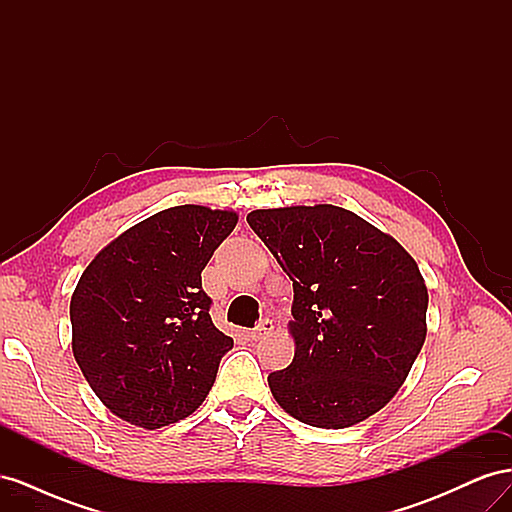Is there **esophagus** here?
<instances>
[{"label":"esophagus","mask_w":512,"mask_h":512,"mask_svg":"<svg viewBox=\"0 0 512 512\" xmlns=\"http://www.w3.org/2000/svg\"><path fill=\"white\" fill-rule=\"evenodd\" d=\"M271 331H273V322H271L269 318H265L262 322H258L256 327L250 331V339H254V342H256V339H262V337H265V335L271 333Z\"/></svg>","instance_id":"obj_1"}]
</instances>
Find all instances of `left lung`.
Segmentation results:
<instances>
[{"label":"left lung","instance_id":"8db88e82","mask_svg":"<svg viewBox=\"0 0 512 512\" xmlns=\"http://www.w3.org/2000/svg\"><path fill=\"white\" fill-rule=\"evenodd\" d=\"M247 224L294 288V359L269 374L297 421L344 429L389 404L427 335V286L393 237L333 205L258 209Z\"/></svg>","mask_w":512,"mask_h":512}]
</instances>
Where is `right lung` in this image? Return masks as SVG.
<instances>
[{
    "label": "right lung",
    "instance_id": "right-lung-1",
    "mask_svg": "<svg viewBox=\"0 0 512 512\" xmlns=\"http://www.w3.org/2000/svg\"><path fill=\"white\" fill-rule=\"evenodd\" d=\"M237 213L181 205L123 232L89 262L70 301L72 352L115 416L160 429L190 416L232 348L200 273Z\"/></svg>",
    "mask_w": 512,
    "mask_h": 512
}]
</instances>
